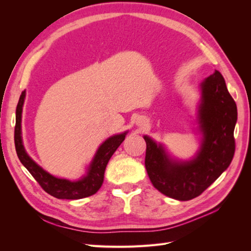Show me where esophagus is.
Masks as SVG:
<instances>
[{
  "mask_svg": "<svg viewBox=\"0 0 251 251\" xmlns=\"http://www.w3.org/2000/svg\"><path fill=\"white\" fill-rule=\"evenodd\" d=\"M144 123H146V121H144V119H142V118H137V120H136V126H144Z\"/></svg>",
  "mask_w": 251,
  "mask_h": 251,
  "instance_id": "esophagus-1",
  "label": "esophagus"
}]
</instances>
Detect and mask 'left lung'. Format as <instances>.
Here are the masks:
<instances>
[{
    "mask_svg": "<svg viewBox=\"0 0 251 251\" xmlns=\"http://www.w3.org/2000/svg\"><path fill=\"white\" fill-rule=\"evenodd\" d=\"M196 107V132L199 148L182 160L172 156L161 142L148 135L146 169L161 194L179 201L192 200L221 176L234 154L233 131L238 119L237 104L226 88L222 74L215 71L199 85Z\"/></svg>",
    "mask_w": 251,
    "mask_h": 251,
    "instance_id": "1",
    "label": "left lung"
}]
</instances>
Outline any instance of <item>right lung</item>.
Wrapping results in <instances>:
<instances>
[{"mask_svg": "<svg viewBox=\"0 0 251 251\" xmlns=\"http://www.w3.org/2000/svg\"><path fill=\"white\" fill-rule=\"evenodd\" d=\"M26 98V91H23L16 111V128H14V144L17 154L22 164L25 166L33 178L39 182L45 192L57 199L78 200L94 195L102 185L104 171L110 158L115 153L128 131L114 134L105 139L86 168V173L76 180L58 178L44 170L29 156L24 147L22 136V113Z\"/></svg>", "mask_w": 251, "mask_h": 251, "instance_id": "1", "label": "right lung"}]
</instances>
